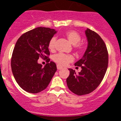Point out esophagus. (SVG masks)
Listing matches in <instances>:
<instances>
[{
	"mask_svg": "<svg viewBox=\"0 0 121 121\" xmlns=\"http://www.w3.org/2000/svg\"><path fill=\"white\" fill-rule=\"evenodd\" d=\"M57 70H62L63 68V67H62V66H60V65H57Z\"/></svg>",
	"mask_w": 121,
	"mask_h": 121,
	"instance_id": "1",
	"label": "esophagus"
}]
</instances>
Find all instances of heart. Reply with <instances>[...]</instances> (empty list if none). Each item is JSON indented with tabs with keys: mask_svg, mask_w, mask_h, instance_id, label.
<instances>
[{
	"mask_svg": "<svg viewBox=\"0 0 121 121\" xmlns=\"http://www.w3.org/2000/svg\"><path fill=\"white\" fill-rule=\"evenodd\" d=\"M65 36L67 39L73 45H75V47L78 50H81L82 47L80 45L79 42L81 41V35L75 31L71 30L66 32ZM56 42V37H53L50 39L48 43V48L50 50H53L55 48ZM74 57L71 54H67L65 53H60L56 54L53 56V60L59 65H66L69 62L73 61Z\"/></svg>",
	"mask_w": 121,
	"mask_h": 121,
	"instance_id": "obj_1",
	"label": "heart"
}]
</instances>
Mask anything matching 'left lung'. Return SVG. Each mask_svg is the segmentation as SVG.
I'll use <instances>...</instances> for the list:
<instances>
[{
  "instance_id": "left-lung-1",
  "label": "left lung",
  "mask_w": 121,
  "mask_h": 121,
  "mask_svg": "<svg viewBox=\"0 0 121 121\" xmlns=\"http://www.w3.org/2000/svg\"><path fill=\"white\" fill-rule=\"evenodd\" d=\"M88 45L82 58L74 64L81 67L78 74L69 68L70 75L67 79L68 88L77 95L90 93L99 86L106 73L108 54L106 45L96 32L87 28L85 31Z\"/></svg>"
}]
</instances>
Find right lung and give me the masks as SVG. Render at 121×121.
I'll list each match as a JSON object with an SVG mask.
<instances>
[{"label":"right lung","instance_id":"add662e5","mask_svg":"<svg viewBox=\"0 0 121 121\" xmlns=\"http://www.w3.org/2000/svg\"><path fill=\"white\" fill-rule=\"evenodd\" d=\"M57 31L38 27L24 33L17 41L13 52L11 66L19 85L26 92L37 93L45 89L57 70L54 62L44 67L38 63L39 57L47 59L48 43Z\"/></svg>","mask_w":121,"mask_h":121}]
</instances>
